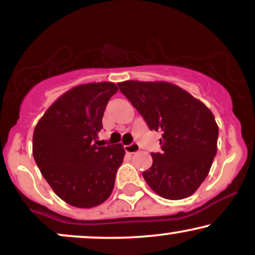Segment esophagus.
Returning <instances> with one entry per match:
<instances>
[{"mask_svg": "<svg viewBox=\"0 0 255 255\" xmlns=\"http://www.w3.org/2000/svg\"><path fill=\"white\" fill-rule=\"evenodd\" d=\"M125 150L127 153L133 154V153H136V152L140 150V146H139V144H136V142H133V144L125 146Z\"/></svg>", "mask_w": 255, "mask_h": 255, "instance_id": "34e87169", "label": "esophagus"}]
</instances>
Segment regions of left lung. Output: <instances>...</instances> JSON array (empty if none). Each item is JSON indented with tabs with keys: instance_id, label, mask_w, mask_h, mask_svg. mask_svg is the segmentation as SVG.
<instances>
[{
	"instance_id": "1",
	"label": "left lung",
	"mask_w": 255,
	"mask_h": 255,
	"mask_svg": "<svg viewBox=\"0 0 255 255\" xmlns=\"http://www.w3.org/2000/svg\"><path fill=\"white\" fill-rule=\"evenodd\" d=\"M151 130L162 131V151L151 153L142 172L154 193L169 200L192 195L204 182L217 153L218 126L203 102L166 81L119 83Z\"/></svg>"
}]
</instances>
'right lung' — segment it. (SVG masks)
Masks as SVG:
<instances>
[{"mask_svg": "<svg viewBox=\"0 0 255 255\" xmlns=\"http://www.w3.org/2000/svg\"><path fill=\"white\" fill-rule=\"evenodd\" d=\"M114 83L83 84L50 105L33 131L32 152L52 191L67 204L90 209L104 203L125 157L122 144L98 146Z\"/></svg>", "mask_w": 255, "mask_h": 255, "instance_id": "right-lung-1", "label": "right lung"}]
</instances>
